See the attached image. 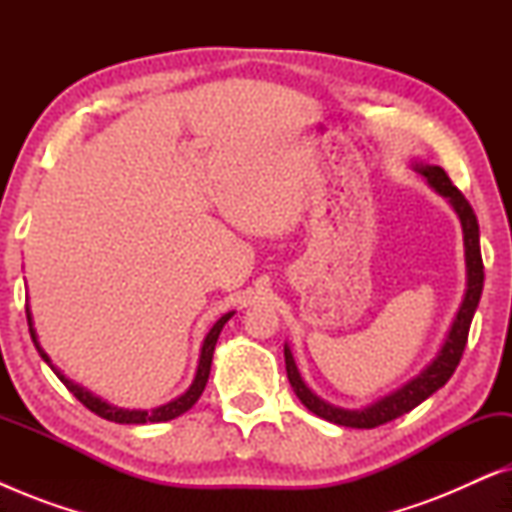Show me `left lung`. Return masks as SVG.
<instances>
[{
	"mask_svg": "<svg viewBox=\"0 0 512 512\" xmlns=\"http://www.w3.org/2000/svg\"><path fill=\"white\" fill-rule=\"evenodd\" d=\"M415 170L422 174V177L429 181V184L436 188V191L443 195V198L450 200V205L457 212L461 228H464V247H466V296L464 303H461L457 317L452 321L450 333L440 347L429 366H426L422 373H419L415 380L403 384L401 389L391 391L389 396L380 398L373 405L361 410H345L335 408V405L321 401L317 394H312L310 387L300 377L296 361H293V354L289 345H284V361H286V375H289V382L300 403L305 405L307 410L314 412V415L326 419V422L340 424V426H352V429H375V426L387 424L391 419L405 415L412 408H417L419 403L426 401L431 394H436L440 387H445V382L450 380L454 370H457L461 354H464V347L468 342V328H471L473 314L478 310L480 296H482V282H485V265H482V254H480V228L478 219H475L473 207L468 205L464 193L459 191L457 186L452 184L450 177L443 167L438 165H415Z\"/></svg>",
	"mask_w": 512,
	"mask_h": 512,
	"instance_id": "left-lung-1",
	"label": "left lung"
}]
</instances>
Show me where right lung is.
Instances as JSON below:
<instances>
[{
	"mask_svg": "<svg viewBox=\"0 0 512 512\" xmlns=\"http://www.w3.org/2000/svg\"><path fill=\"white\" fill-rule=\"evenodd\" d=\"M25 312H27V324H30L32 342H34V347H37V352L41 354V359H44V361L48 363V366L53 368V373L60 377V382L65 384V387H67L69 391H72V394H74L76 398H79V401H81L83 405H86V408H88L90 412H95V415H100V417L109 419V422H116V424H146V422L156 424V422H170V419L179 417V415H184L186 410H191L193 405H195V401H198V398H200L202 391H205V384H207V380H209V370H212L214 347H216V340H219L221 328L226 326V321H228L230 317H233V312L223 314V317H221L219 321H216V324L212 326V331L207 333L205 342H202V352H200L198 373H195V380H193V384L184 391V394H181L179 398H174V401H170V403L160 405V408H153V410H123V408H114V405L104 403L102 398L93 396V394H90V391L81 389L79 384H74L72 380H67V377L62 375L58 368L53 366L51 359H48V354L44 352V349L39 347V342H37V333H34V328H32V314H30V307H25Z\"/></svg>",
	"mask_w": 512,
	"mask_h": 512,
	"instance_id": "add662e5",
	"label": "right lung"
}]
</instances>
